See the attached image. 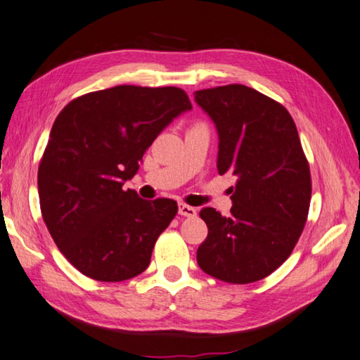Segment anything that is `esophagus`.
I'll list each match as a JSON object with an SVG mask.
<instances>
[{
	"instance_id": "esophagus-1",
	"label": "esophagus",
	"mask_w": 360,
	"mask_h": 360,
	"mask_svg": "<svg viewBox=\"0 0 360 360\" xmlns=\"http://www.w3.org/2000/svg\"><path fill=\"white\" fill-rule=\"evenodd\" d=\"M179 214L186 216V218H194V216L198 214V210H195L194 207L186 205V203H180V205H179Z\"/></svg>"
}]
</instances>
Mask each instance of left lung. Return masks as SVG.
I'll return each instance as SVG.
<instances>
[{
  "label": "left lung",
  "mask_w": 360,
  "mask_h": 360,
  "mask_svg": "<svg viewBox=\"0 0 360 360\" xmlns=\"http://www.w3.org/2000/svg\"><path fill=\"white\" fill-rule=\"evenodd\" d=\"M194 98L218 130V172L236 179L229 218L200 210L208 235L198 263L222 282L264 279L293 252L309 214L310 169L296 125L281 103L243 84Z\"/></svg>",
  "instance_id": "left-lung-1"
}]
</instances>
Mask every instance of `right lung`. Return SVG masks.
<instances>
[{
	"mask_svg": "<svg viewBox=\"0 0 360 360\" xmlns=\"http://www.w3.org/2000/svg\"><path fill=\"white\" fill-rule=\"evenodd\" d=\"M191 108L179 87L116 86L75 98L59 112L39 165L40 212L79 273L122 282L147 269L177 202L144 200L122 185L155 138Z\"/></svg>",
	"mask_w": 360,
	"mask_h": 360,
	"instance_id": "1",
	"label": "right lung"
}]
</instances>
